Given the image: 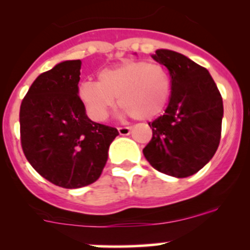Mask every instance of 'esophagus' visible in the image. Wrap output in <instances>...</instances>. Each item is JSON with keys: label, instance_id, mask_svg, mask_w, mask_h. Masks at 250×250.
<instances>
[{"label": "esophagus", "instance_id": "1", "mask_svg": "<svg viewBox=\"0 0 250 250\" xmlns=\"http://www.w3.org/2000/svg\"><path fill=\"white\" fill-rule=\"evenodd\" d=\"M118 133H120L121 135H128L130 133V130H132V128L130 127H118Z\"/></svg>", "mask_w": 250, "mask_h": 250}]
</instances>
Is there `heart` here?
<instances>
[{
    "instance_id": "b5f03b06",
    "label": "heart",
    "mask_w": 250,
    "mask_h": 250,
    "mask_svg": "<svg viewBox=\"0 0 250 250\" xmlns=\"http://www.w3.org/2000/svg\"><path fill=\"white\" fill-rule=\"evenodd\" d=\"M172 78L165 65L144 60H127L102 70L98 82L84 81L78 95L94 120L107 117L116 104L138 120L160 115L169 102Z\"/></svg>"
}]
</instances>
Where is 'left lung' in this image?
Here are the masks:
<instances>
[{"label":"left lung","instance_id":"left-lung-1","mask_svg":"<svg viewBox=\"0 0 250 250\" xmlns=\"http://www.w3.org/2000/svg\"><path fill=\"white\" fill-rule=\"evenodd\" d=\"M152 58L169 71L172 94L165 115L148 122L152 139L143 153L158 172L186 178L202 169L218 150L223 98L208 70L185 55L158 49Z\"/></svg>","mask_w":250,"mask_h":250}]
</instances>
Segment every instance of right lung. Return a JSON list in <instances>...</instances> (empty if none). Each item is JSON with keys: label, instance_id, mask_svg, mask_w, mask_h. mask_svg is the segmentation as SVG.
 I'll return each mask as SVG.
<instances>
[{"label": "right lung", "instance_id": "obj_1", "mask_svg": "<svg viewBox=\"0 0 250 250\" xmlns=\"http://www.w3.org/2000/svg\"><path fill=\"white\" fill-rule=\"evenodd\" d=\"M81 60L40 75L20 105V143L35 170L54 185L78 188L94 183L118 130L93 122L78 95Z\"/></svg>", "mask_w": 250, "mask_h": 250}]
</instances>
